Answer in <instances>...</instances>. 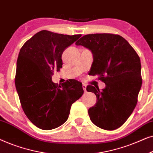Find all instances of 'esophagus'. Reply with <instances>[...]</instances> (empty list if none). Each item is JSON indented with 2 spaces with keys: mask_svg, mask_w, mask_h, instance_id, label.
Instances as JSON below:
<instances>
[{
  "mask_svg": "<svg viewBox=\"0 0 153 153\" xmlns=\"http://www.w3.org/2000/svg\"><path fill=\"white\" fill-rule=\"evenodd\" d=\"M86 86H87L86 85L84 84V83H83L82 87H83V91H84L85 93V92H86Z\"/></svg>",
  "mask_w": 153,
  "mask_h": 153,
  "instance_id": "34e87169",
  "label": "esophagus"
}]
</instances>
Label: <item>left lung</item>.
<instances>
[{
    "label": "left lung",
    "mask_w": 153,
    "mask_h": 153,
    "mask_svg": "<svg viewBox=\"0 0 153 153\" xmlns=\"http://www.w3.org/2000/svg\"><path fill=\"white\" fill-rule=\"evenodd\" d=\"M76 45L91 50L93 61L90 74H97L106 84L102 91L93 85L86 88L97 97L95 106L88 109L91 120L106 130L118 129L137 105L142 84L139 56L125 38L110 33L85 35Z\"/></svg>",
    "instance_id": "1"
}]
</instances>
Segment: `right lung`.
<instances>
[{"instance_id": "right-lung-1", "label": "right lung", "mask_w": 153, "mask_h": 153, "mask_svg": "<svg viewBox=\"0 0 153 153\" xmlns=\"http://www.w3.org/2000/svg\"><path fill=\"white\" fill-rule=\"evenodd\" d=\"M81 35L42 30L23 45L16 62L15 85L23 110L33 124L50 130L68 120L72 104L83 94L78 81L56 85L53 72L62 68L65 49Z\"/></svg>"}]
</instances>
